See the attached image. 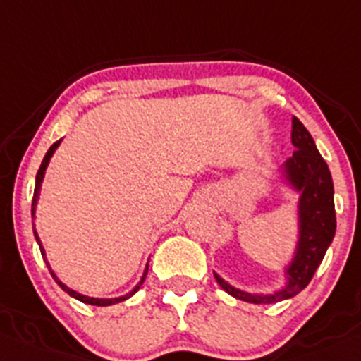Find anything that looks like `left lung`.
I'll list each match as a JSON object with an SVG mask.
<instances>
[{
	"label": "left lung",
	"mask_w": 361,
	"mask_h": 361,
	"mask_svg": "<svg viewBox=\"0 0 361 361\" xmlns=\"http://www.w3.org/2000/svg\"><path fill=\"white\" fill-rule=\"evenodd\" d=\"M290 140L296 150L281 166V173L286 183L300 193V204H298L300 239L293 262L286 267L287 286L273 294H250L235 289L214 273L216 281L225 293L246 303H278L300 294L310 283L319 264L324 259L326 250L335 238L337 218H335V202H333L331 173L326 161L319 154L314 138L296 116H293Z\"/></svg>",
	"instance_id": "8db88e82"
}]
</instances>
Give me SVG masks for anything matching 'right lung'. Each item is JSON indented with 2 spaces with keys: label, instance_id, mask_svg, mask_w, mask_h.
Masks as SVG:
<instances>
[{
  "label": "right lung",
  "instance_id": "add662e5",
  "mask_svg": "<svg viewBox=\"0 0 361 361\" xmlns=\"http://www.w3.org/2000/svg\"><path fill=\"white\" fill-rule=\"evenodd\" d=\"M60 142H61V140H58L56 143H53V145L49 147V150H47V154H46V156H44V159H42V164H40L39 171H37V178H35V193H33V202H32V218H35L37 200H39V191H40V186H42L44 173H46V168H47V164H49V159H51V156H53V154H54V150L58 149V145H60ZM33 234H35V239H37V243H39V246H40V253H42V257H46V252H44L42 245H40V239H39V234H37V230H33ZM46 264H47V267H49V262H47V260H46ZM49 271H51V267H49ZM147 271H149V264H147L145 271H143V276H142V280H140V283H138V286H136L135 289L131 290V293H129V294H126V296L113 298V300H101V298H88V296H83V294L75 293V290L68 289V287L65 286V283H61V281L58 280V278H56V274H54L53 271H51V274H53V278H54V280H56V283H58V286H60L61 289H63L65 293L68 294V296L75 298V300H80L81 303H87V305H95V307H109V305L120 303V301H126L127 298H131L133 294H135L136 290H138L140 287H142V283H143V281H145Z\"/></svg>",
  "mask_w": 361,
  "mask_h": 361
}]
</instances>
